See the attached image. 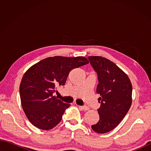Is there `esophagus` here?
<instances>
[{"label": "esophagus", "instance_id": "1", "mask_svg": "<svg viewBox=\"0 0 151 151\" xmlns=\"http://www.w3.org/2000/svg\"><path fill=\"white\" fill-rule=\"evenodd\" d=\"M78 107L81 109H82V110H84V111L89 110V108L88 106H78Z\"/></svg>", "mask_w": 151, "mask_h": 151}]
</instances>
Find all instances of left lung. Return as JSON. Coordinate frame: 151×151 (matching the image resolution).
Listing matches in <instances>:
<instances>
[{
  "label": "left lung",
  "mask_w": 151,
  "mask_h": 151,
  "mask_svg": "<svg viewBox=\"0 0 151 151\" xmlns=\"http://www.w3.org/2000/svg\"><path fill=\"white\" fill-rule=\"evenodd\" d=\"M88 60L97 74V93L101 95L99 121L91 128L104 134L114 129L129 111L132 86L127 74L110 60L101 56H89Z\"/></svg>",
  "instance_id": "8db88e82"
}]
</instances>
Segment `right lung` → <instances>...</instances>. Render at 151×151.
Instances as JSON below:
<instances>
[{"label": "right lung", "mask_w": 151, "mask_h": 151, "mask_svg": "<svg viewBox=\"0 0 151 151\" xmlns=\"http://www.w3.org/2000/svg\"><path fill=\"white\" fill-rule=\"evenodd\" d=\"M84 57H49L41 60L24 74L19 87L22 109L30 123L38 129H53L70 104L53 93L56 86L65 85L72 69L88 64Z\"/></svg>", "instance_id": "add662e5"}]
</instances>
